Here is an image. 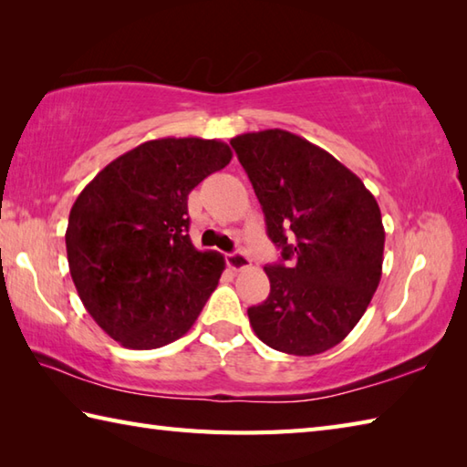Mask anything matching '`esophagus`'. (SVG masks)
<instances>
[{"instance_id": "obj_1", "label": "esophagus", "mask_w": 467, "mask_h": 467, "mask_svg": "<svg viewBox=\"0 0 467 467\" xmlns=\"http://www.w3.org/2000/svg\"><path fill=\"white\" fill-rule=\"evenodd\" d=\"M226 265L231 266L233 271H246V269H251V259H249V254H244L243 251H236V253H231L226 256Z\"/></svg>"}]
</instances>
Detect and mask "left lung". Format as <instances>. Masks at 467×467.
<instances>
[{"label":"left lung","instance_id":"1","mask_svg":"<svg viewBox=\"0 0 467 467\" xmlns=\"http://www.w3.org/2000/svg\"><path fill=\"white\" fill-rule=\"evenodd\" d=\"M285 263L266 265V301L251 306L254 335L276 351L317 355L359 323L381 281L385 228L361 178L286 130L231 140Z\"/></svg>","mask_w":467,"mask_h":467}]
</instances>
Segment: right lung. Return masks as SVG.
Returning a JSON list of instances; mask_svg holds the SVG:
<instances>
[{
    "label": "right lung",
    "instance_id": "right-lung-1",
    "mask_svg": "<svg viewBox=\"0 0 467 467\" xmlns=\"http://www.w3.org/2000/svg\"><path fill=\"white\" fill-rule=\"evenodd\" d=\"M233 158L204 138H158L118 156L69 211L66 251L76 291L126 349H158L194 325L224 256L188 236V194Z\"/></svg>",
    "mask_w": 467,
    "mask_h": 467
}]
</instances>
